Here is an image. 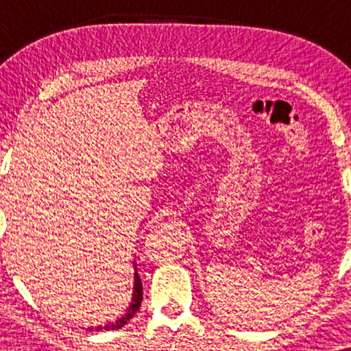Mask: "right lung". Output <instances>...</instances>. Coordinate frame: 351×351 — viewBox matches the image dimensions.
<instances>
[{"label":"right lung","instance_id":"right-lung-1","mask_svg":"<svg viewBox=\"0 0 351 351\" xmlns=\"http://www.w3.org/2000/svg\"><path fill=\"white\" fill-rule=\"evenodd\" d=\"M134 263V286H132V299H131V304H129V306L126 308V311H124V315L119 316V318H117L114 321H112V323L105 324V326H95V328H89V329H95V330H100V329H119L123 328L124 324L128 323L129 319L134 318V315L137 313V310L141 308V304H142V299H143V292H142V281L141 278H138V273H137V263Z\"/></svg>","mask_w":351,"mask_h":351}]
</instances>
